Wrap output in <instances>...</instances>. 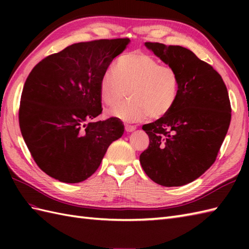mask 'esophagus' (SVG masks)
<instances>
[{
	"label": "esophagus",
	"mask_w": 249,
	"mask_h": 249,
	"mask_svg": "<svg viewBox=\"0 0 249 249\" xmlns=\"http://www.w3.org/2000/svg\"><path fill=\"white\" fill-rule=\"evenodd\" d=\"M125 130L127 131V133H131V131L136 130V126H130V125H126L125 126Z\"/></svg>",
	"instance_id": "1"
}]
</instances>
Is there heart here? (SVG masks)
<instances>
[{
    "label": "heart",
    "instance_id": "b5f03b06",
    "mask_svg": "<svg viewBox=\"0 0 249 249\" xmlns=\"http://www.w3.org/2000/svg\"><path fill=\"white\" fill-rule=\"evenodd\" d=\"M178 88V72L172 67L160 65L155 57L140 51L120 56L114 70L106 71L99 83L102 98L109 106L118 104L128 89L129 99L111 111L126 122L166 115L177 102Z\"/></svg>",
    "mask_w": 249,
    "mask_h": 249
}]
</instances>
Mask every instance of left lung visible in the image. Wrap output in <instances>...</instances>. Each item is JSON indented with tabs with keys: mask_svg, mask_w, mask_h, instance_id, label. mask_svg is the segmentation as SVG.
<instances>
[{
	"mask_svg": "<svg viewBox=\"0 0 249 249\" xmlns=\"http://www.w3.org/2000/svg\"><path fill=\"white\" fill-rule=\"evenodd\" d=\"M178 76V95L162 118L142 126L149 147L140 163L152 181L166 187L195 181L213 165L231 121V106L219 73L181 46L144 43Z\"/></svg>",
	"mask_w": 249,
	"mask_h": 249,
	"instance_id": "obj_1",
	"label": "left lung"
}]
</instances>
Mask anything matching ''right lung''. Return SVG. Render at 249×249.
<instances>
[{
    "label": "right lung",
    "mask_w": 249,
    "mask_h": 249,
    "mask_svg": "<svg viewBox=\"0 0 249 249\" xmlns=\"http://www.w3.org/2000/svg\"><path fill=\"white\" fill-rule=\"evenodd\" d=\"M128 38L66 47L37 64L24 83L20 130L41 170L63 183H80L97 170L113 141L124 134L120 119L102 113L99 83Z\"/></svg>",
    "instance_id": "obj_1"
}]
</instances>
